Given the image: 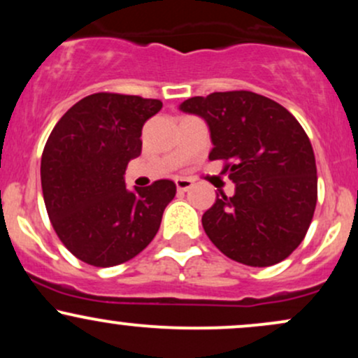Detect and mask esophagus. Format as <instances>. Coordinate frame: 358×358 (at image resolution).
<instances>
[{"label":"esophagus","mask_w":358,"mask_h":358,"mask_svg":"<svg viewBox=\"0 0 358 358\" xmlns=\"http://www.w3.org/2000/svg\"><path fill=\"white\" fill-rule=\"evenodd\" d=\"M175 185H176V190L178 192H188L193 187V182L188 178H176Z\"/></svg>","instance_id":"esophagus-1"}]
</instances>
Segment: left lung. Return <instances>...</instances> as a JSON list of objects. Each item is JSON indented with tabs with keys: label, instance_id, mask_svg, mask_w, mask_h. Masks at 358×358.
Here are the masks:
<instances>
[{
	"label": "left lung",
	"instance_id": "1",
	"mask_svg": "<svg viewBox=\"0 0 358 358\" xmlns=\"http://www.w3.org/2000/svg\"><path fill=\"white\" fill-rule=\"evenodd\" d=\"M180 110L207 122L222 173L236 183L217 193L202 225L215 248L252 268L281 262L305 239L316 207L315 153L289 110L249 90L190 97Z\"/></svg>",
	"mask_w": 358,
	"mask_h": 358
}]
</instances>
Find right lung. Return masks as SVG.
I'll return each instance as SVG.
<instances>
[{
  "label": "right lung",
  "instance_id": "obj_1",
  "mask_svg": "<svg viewBox=\"0 0 358 358\" xmlns=\"http://www.w3.org/2000/svg\"><path fill=\"white\" fill-rule=\"evenodd\" d=\"M162 101L99 92L73 104L42 155L45 207L64 245L97 268L122 264L153 241L176 187L158 180L126 188V166L141 155V129Z\"/></svg>",
  "mask_w": 358,
  "mask_h": 358
}]
</instances>
